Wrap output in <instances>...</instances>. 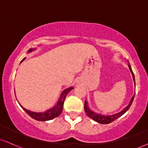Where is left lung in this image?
Instances as JSON below:
<instances>
[{"label": "left lung", "instance_id": "obj_1", "mask_svg": "<svg viewBox=\"0 0 148 148\" xmlns=\"http://www.w3.org/2000/svg\"><path fill=\"white\" fill-rule=\"evenodd\" d=\"M128 66H129V68L130 69V71L132 72V76H133V79L134 81V84H135V79H134V74L133 73V71H132V68H131L130 64H128ZM134 95L133 97L132 98V99H131L130 104H129L128 106L125 108V109L123 110L122 111L119 112L118 113H116V114L111 115H100V114H97V113H94V112L92 111L91 110L88 108L87 101H85V103H84V110L85 111H86V114H87L88 116L89 117V118L92 119V120H94L95 121L97 122V123H99L100 124H109L116 120L117 118H118L119 117L123 115L124 113H126V112L128 111V109L130 108V107L131 106V105H132V102H133Z\"/></svg>", "mask_w": 148, "mask_h": 148}]
</instances>
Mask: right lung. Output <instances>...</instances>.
I'll list each match as a JSON object with an SVG mask.
<instances>
[{"mask_svg":"<svg viewBox=\"0 0 148 148\" xmlns=\"http://www.w3.org/2000/svg\"><path fill=\"white\" fill-rule=\"evenodd\" d=\"M33 50V49H30L28 50V52L32 51ZM24 59L25 58L21 61H23ZM73 88H74L73 87H70L67 88V89L64 90L62 92V94H61L60 97V99H59L58 101L57 104L54 107H53L52 108H51V109H49L48 111L45 112H43V113H35V112L30 111L25 109V108H23L22 106H21L22 107V108H23V109L24 110L30 117H31V118L35 119V120H38V121H47V120H52V119L57 118V117H58L59 115H60L61 112L62 111V108H63V103L64 99H65L67 95L72 90Z\"/></svg>","mask_w":148,"mask_h":148,"instance_id":"obj_1","label":"right lung"}]
</instances>
